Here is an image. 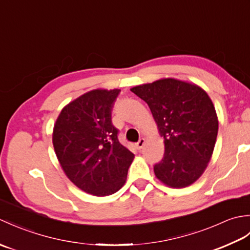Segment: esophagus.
Segmentation results:
<instances>
[{
    "label": "esophagus",
    "mask_w": 250,
    "mask_h": 250,
    "mask_svg": "<svg viewBox=\"0 0 250 250\" xmlns=\"http://www.w3.org/2000/svg\"><path fill=\"white\" fill-rule=\"evenodd\" d=\"M144 145H145V140H144V139H141V140L135 144V147L137 148V149L140 150V149H142L143 147H144Z\"/></svg>",
    "instance_id": "1"
}]
</instances>
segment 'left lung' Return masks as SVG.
Wrapping results in <instances>:
<instances>
[{
  "label": "left lung",
  "mask_w": 250,
  "mask_h": 250,
  "mask_svg": "<svg viewBox=\"0 0 250 250\" xmlns=\"http://www.w3.org/2000/svg\"><path fill=\"white\" fill-rule=\"evenodd\" d=\"M149 106L164 156L153 167L156 177L171 188H185L204 173L218 133L215 106L198 84L162 78L131 88Z\"/></svg>",
  "instance_id": "1"
}]
</instances>
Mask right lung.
Returning <instances> with one entry per match:
<instances>
[{
	"label": "right lung",
	"instance_id": "add662e5",
	"mask_svg": "<svg viewBox=\"0 0 250 250\" xmlns=\"http://www.w3.org/2000/svg\"><path fill=\"white\" fill-rule=\"evenodd\" d=\"M119 89H94L62 108L52 132L56 156L67 178L84 192L106 196L121 189L134 155L111 124Z\"/></svg>",
	"mask_w": 250,
	"mask_h": 250
}]
</instances>
